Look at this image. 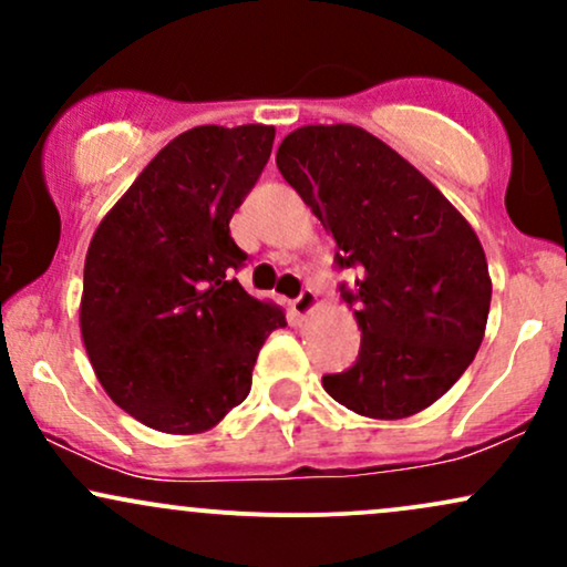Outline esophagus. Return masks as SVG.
Instances as JSON below:
<instances>
[{"instance_id":"34e87169","label":"esophagus","mask_w":567,"mask_h":567,"mask_svg":"<svg viewBox=\"0 0 567 567\" xmlns=\"http://www.w3.org/2000/svg\"><path fill=\"white\" fill-rule=\"evenodd\" d=\"M315 309H317V292L311 288H306L296 301H290V311L298 317V320H306Z\"/></svg>"}]
</instances>
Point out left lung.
Returning a JSON list of instances; mask_svg holds the SVG:
<instances>
[{"label":"left lung","instance_id":"8db88e82","mask_svg":"<svg viewBox=\"0 0 567 567\" xmlns=\"http://www.w3.org/2000/svg\"><path fill=\"white\" fill-rule=\"evenodd\" d=\"M282 178L357 269L341 296L362 330L349 370L322 375L354 413L396 421L437 402L483 343L491 311L485 250L470 220L392 146L354 125H306L279 143Z\"/></svg>","mask_w":567,"mask_h":567}]
</instances>
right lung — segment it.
<instances>
[{"label":"right lung","instance_id":"1","mask_svg":"<svg viewBox=\"0 0 567 567\" xmlns=\"http://www.w3.org/2000/svg\"><path fill=\"white\" fill-rule=\"evenodd\" d=\"M275 127L202 125L143 167L84 258L82 341L106 394L165 434L207 432L250 392L285 311L231 277L229 220L269 162Z\"/></svg>","mask_w":567,"mask_h":567}]
</instances>
